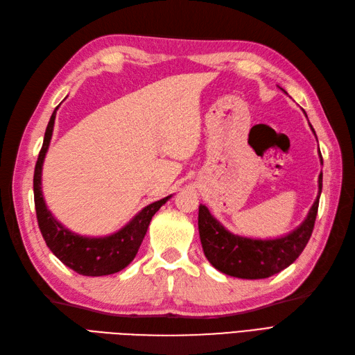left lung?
<instances>
[{
  "instance_id": "obj_1",
  "label": "left lung",
  "mask_w": 355,
  "mask_h": 355,
  "mask_svg": "<svg viewBox=\"0 0 355 355\" xmlns=\"http://www.w3.org/2000/svg\"><path fill=\"white\" fill-rule=\"evenodd\" d=\"M311 130L315 135L313 125ZM320 161L323 163L321 154ZM321 187L323 173L318 176V196L305 220L284 237L274 240H256L235 235L214 219L206 206L200 204L198 231L207 261L218 271L245 280H259L283 271L297 259L311 239L318 211Z\"/></svg>"
}]
</instances>
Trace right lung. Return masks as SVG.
Listing matches in <instances>:
<instances>
[{
  "label": "right lung",
  "mask_w": 355,
  "mask_h": 355,
  "mask_svg": "<svg viewBox=\"0 0 355 355\" xmlns=\"http://www.w3.org/2000/svg\"><path fill=\"white\" fill-rule=\"evenodd\" d=\"M58 108L59 106L53 111L47 124L44 142H42L34 173V200L40 231L53 254L75 272L87 277L115 274L124 270L135 259L148 231L149 222L171 196L149 204L139 211L125 227L111 235H106V237H83V235L73 234L63 227L60 222L53 218L41 191L42 163H44L51 141Z\"/></svg>",
  "instance_id": "add662e5"
}]
</instances>
